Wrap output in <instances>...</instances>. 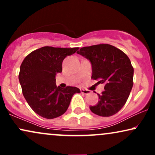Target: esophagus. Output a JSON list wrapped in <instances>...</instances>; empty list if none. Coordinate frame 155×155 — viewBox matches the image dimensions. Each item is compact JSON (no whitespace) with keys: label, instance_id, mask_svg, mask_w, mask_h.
<instances>
[{"label":"esophagus","instance_id":"esophagus-1","mask_svg":"<svg viewBox=\"0 0 155 155\" xmlns=\"http://www.w3.org/2000/svg\"><path fill=\"white\" fill-rule=\"evenodd\" d=\"M81 92L83 94H85V95H88V94L91 93V91H90V90H84V89H81Z\"/></svg>","mask_w":155,"mask_h":155}]
</instances>
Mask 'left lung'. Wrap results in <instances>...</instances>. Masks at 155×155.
Segmentation results:
<instances>
[{
    "label": "left lung",
    "mask_w": 155,
    "mask_h": 155,
    "mask_svg": "<svg viewBox=\"0 0 155 155\" xmlns=\"http://www.w3.org/2000/svg\"><path fill=\"white\" fill-rule=\"evenodd\" d=\"M78 54L92 64V79L104 84V91L97 94L98 103L90 108L101 117L115 114L127 102L133 85V67L125 53L108 44L85 47Z\"/></svg>",
    "instance_id": "1"
}]
</instances>
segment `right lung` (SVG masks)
Instances as JSON below:
<instances>
[{
    "label": "right lung",
    "mask_w": 155,
    "mask_h": 155,
    "mask_svg": "<svg viewBox=\"0 0 155 155\" xmlns=\"http://www.w3.org/2000/svg\"><path fill=\"white\" fill-rule=\"evenodd\" d=\"M79 47H44L25 57L20 66L19 80L28 105L39 116L54 119L67 111L71 100L80 90L56 86L55 76L62 72V63Z\"/></svg>",
    "instance_id": "right-lung-1"
}]
</instances>
